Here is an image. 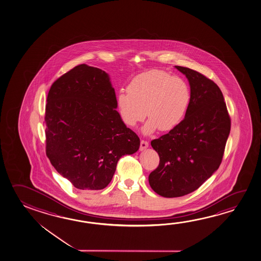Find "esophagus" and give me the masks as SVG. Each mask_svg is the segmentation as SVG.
<instances>
[{
	"label": "esophagus",
	"instance_id": "esophagus-1",
	"mask_svg": "<svg viewBox=\"0 0 261 261\" xmlns=\"http://www.w3.org/2000/svg\"><path fill=\"white\" fill-rule=\"evenodd\" d=\"M149 147V142H146V141H143L142 140L141 141V146H140V150H144L145 149H147Z\"/></svg>",
	"mask_w": 261,
	"mask_h": 261
}]
</instances>
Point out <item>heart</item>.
Here are the masks:
<instances>
[{"label": "heart", "instance_id": "obj_1", "mask_svg": "<svg viewBox=\"0 0 261 261\" xmlns=\"http://www.w3.org/2000/svg\"><path fill=\"white\" fill-rule=\"evenodd\" d=\"M190 100V88L185 80L152 69L134 76L128 91L118 93L116 104L119 118L128 127H135L148 116L142 132L151 134L158 128L170 132L176 128L186 117Z\"/></svg>", "mask_w": 261, "mask_h": 261}]
</instances>
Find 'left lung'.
<instances>
[{
	"mask_svg": "<svg viewBox=\"0 0 261 261\" xmlns=\"http://www.w3.org/2000/svg\"><path fill=\"white\" fill-rule=\"evenodd\" d=\"M189 81L191 100L176 128L150 142L160 157L149 175L151 189L167 198L198 189L221 164L231 120L220 89L188 67L175 66Z\"/></svg>",
	"mask_w": 261,
	"mask_h": 261,
	"instance_id": "1",
	"label": "left lung"
}]
</instances>
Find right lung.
Here are the masks:
<instances>
[{"instance_id": "right-lung-1", "label": "right lung", "mask_w": 261, "mask_h": 261, "mask_svg": "<svg viewBox=\"0 0 261 261\" xmlns=\"http://www.w3.org/2000/svg\"><path fill=\"white\" fill-rule=\"evenodd\" d=\"M115 90L105 71L86 64L54 82L45 106V152L77 189L101 190L119 160L140 148V138L116 111Z\"/></svg>"}]
</instances>
